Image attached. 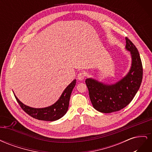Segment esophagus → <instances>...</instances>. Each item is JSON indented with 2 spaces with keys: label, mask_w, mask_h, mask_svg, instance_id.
Returning a JSON list of instances; mask_svg holds the SVG:
<instances>
[{
  "label": "esophagus",
  "mask_w": 152,
  "mask_h": 152,
  "mask_svg": "<svg viewBox=\"0 0 152 152\" xmlns=\"http://www.w3.org/2000/svg\"><path fill=\"white\" fill-rule=\"evenodd\" d=\"M85 78V73H79V75L77 76V79L79 80H83Z\"/></svg>",
  "instance_id": "obj_1"
}]
</instances>
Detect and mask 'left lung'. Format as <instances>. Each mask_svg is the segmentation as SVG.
<instances>
[{"mask_svg":"<svg viewBox=\"0 0 152 152\" xmlns=\"http://www.w3.org/2000/svg\"><path fill=\"white\" fill-rule=\"evenodd\" d=\"M126 49L130 52L131 65L125 76L113 84H105L91 77L86 80L92 104L98 112L112 113L125 108L140 89L142 78L140 53L129 39L126 37Z\"/></svg>","mask_w":152,"mask_h":152,"instance_id":"8db88e82","label":"left lung"}]
</instances>
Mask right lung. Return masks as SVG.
Here are the masks:
<instances>
[{
	"instance_id": "right-lung-1",
	"label": "right lung",
	"mask_w": 152,
	"mask_h": 152,
	"mask_svg": "<svg viewBox=\"0 0 152 152\" xmlns=\"http://www.w3.org/2000/svg\"><path fill=\"white\" fill-rule=\"evenodd\" d=\"M76 84V79L73 80L63 91L59 98L52 105L44 108H33L23 103L15 94L18 103L21 108L34 118L44 121H55L63 117L66 113L73 89Z\"/></svg>"
}]
</instances>
